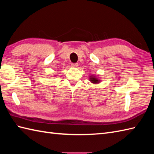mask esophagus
<instances>
[{
  "label": "esophagus",
  "instance_id": "1",
  "mask_svg": "<svg viewBox=\"0 0 154 154\" xmlns=\"http://www.w3.org/2000/svg\"><path fill=\"white\" fill-rule=\"evenodd\" d=\"M71 66L73 67H77L78 66H79V65H78V63H72Z\"/></svg>",
  "mask_w": 154,
  "mask_h": 154
}]
</instances>
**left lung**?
<instances>
[{"label":"left lung","mask_w":154,"mask_h":154,"mask_svg":"<svg viewBox=\"0 0 154 154\" xmlns=\"http://www.w3.org/2000/svg\"><path fill=\"white\" fill-rule=\"evenodd\" d=\"M89 81H91V83H93V84H99L100 82V79L99 78L97 77L95 75H89Z\"/></svg>","instance_id":"obj_1"}]
</instances>
